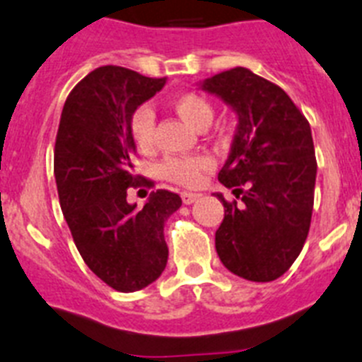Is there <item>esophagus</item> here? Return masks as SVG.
Segmentation results:
<instances>
[{
    "mask_svg": "<svg viewBox=\"0 0 362 362\" xmlns=\"http://www.w3.org/2000/svg\"><path fill=\"white\" fill-rule=\"evenodd\" d=\"M199 197H200V194L187 193V191H184V193H182V202H184L185 206H189V204L197 202V200H199Z\"/></svg>",
    "mask_w": 362,
    "mask_h": 362,
    "instance_id": "34e87169",
    "label": "esophagus"
}]
</instances>
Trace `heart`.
Returning <instances> with one entry per match:
<instances>
[{
    "instance_id": "b5f03b06",
    "label": "heart",
    "mask_w": 362,
    "mask_h": 362,
    "mask_svg": "<svg viewBox=\"0 0 362 362\" xmlns=\"http://www.w3.org/2000/svg\"><path fill=\"white\" fill-rule=\"evenodd\" d=\"M173 109L185 124L204 131L213 120V107L204 96L197 93L178 94L171 102ZM129 133L138 149L149 151L155 144V112L147 105L138 107L129 122ZM211 169V160L206 156L193 158H169L162 163L160 173L163 178L180 184L184 187H194L202 180L204 173Z\"/></svg>"
}]
</instances>
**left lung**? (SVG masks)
<instances>
[{"instance_id": "obj_1", "label": "left lung", "mask_w": 362, "mask_h": 362, "mask_svg": "<svg viewBox=\"0 0 362 362\" xmlns=\"http://www.w3.org/2000/svg\"><path fill=\"white\" fill-rule=\"evenodd\" d=\"M200 89L237 115L218 180L242 204L216 193L226 211L216 253L246 281H275L291 268L310 231L317 177L312 129L281 87L246 67L218 72Z\"/></svg>"}]
</instances>
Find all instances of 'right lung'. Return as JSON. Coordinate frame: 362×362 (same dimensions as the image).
I'll return each instance as SVG.
<instances>
[{
  "mask_svg": "<svg viewBox=\"0 0 362 362\" xmlns=\"http://www.w3.org/2000/svg\"><path fill=\"white\" fill-rule=\"evenodd\" d=\"M165 86L125 67L94 69L69 94L59 118L54 177L59 206L81 259L112 290L131 293L155 282L168 264L165 220L177 193L153 191L142 209L127 202L140 185L129 122Z\"/></svg>",
  "mask_w": 362,
  "mask_h": 362,
  "instance_id": "add662e5",
  "label": "right lung"
}]
</instances>
